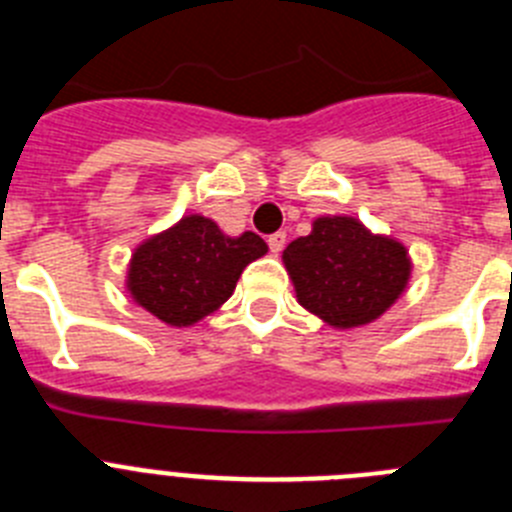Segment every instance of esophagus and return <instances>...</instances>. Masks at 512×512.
Masks as SVG:
<instances>
[{
  "label": "esophagus",
  "instance_id": "obj_1",
  "mask_svg": "<svg viewBox=\"0 0 512 512\" xmlns=\"http://www.w3.org/2000/svg\"><path fill=\"white\" fill-rule=\"evenodd\" d=\"M284 243H287V233H284V230L269 235V248H271V253H274V256H279V253H282Z\"/></svg>",
  "mask_w": 512,
  "mask_h": 512
}]
</instances>
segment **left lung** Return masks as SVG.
<instances>
[{
    "label": "left lung",
    "instance_id": "obj_1",
    "mask_svg": "<svg viewBox=\"0 0 512 512\" xmlns=\"http://www.w3.org/2000/svg\"><path fill=\"white\" fill-rule=\"evenodd\" d=\"M297 302L338 330L374 323L408 289V248L348 215L312 220L282 253Z\"/></svg>",
    "mask_w": 512,
    "mask_h": 512
}]
</instances>
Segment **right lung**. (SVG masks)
Returning a JSON list of instances; mask_svg holds the SVG:
<instances>
[{
  "label": "right lung",
  "mask_w": 512,
  "mask_h": 512,
  "mask_svg": "<svg viewBox=\"0 0 512 512\" xmlns=\"http://www.w3.org/2000/svg\"><path fill=\"white\" fill-rule=\"evenodd\" d=\"M266 251L264 238L251 230L225 235L210 217L184 215L135 248L125 287L153 318L187 328L223 305L243 269Z\"/></svg>",
  "instance_id": "1"
}]
</instances>
